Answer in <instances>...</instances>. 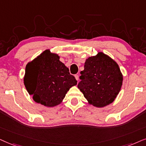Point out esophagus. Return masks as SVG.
Masks as SVG:
<instances>
[{
  "label": "esophagus",
  "mask_w": 146,
  "mask_h": 146,
  "mask_svg": "<svg viewBox=\"0 0 146 146\" xmlns=\"http://www.w3.org/2000/svg\"><path fill=\"white\" fill-rule=\"evenodd\" d=\"M75 79H76L77 81H79V75H75Z\"/></svg>",
  "instance_id": "esophagus-1"
}]
</instances>
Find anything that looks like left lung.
I'll return each mask as SVG.
<instances>
[{
    "label": "left lung",
    "mask_w": 146,
    "mask_h": 146,
    "mask_svg": "<svg viewBox=\"0 0 146 146\" xmlns=\"http://www.w3.org/2000/svg\"><path fill=\"white\" fill-rule=\"evenodd\" d=\"M78 88L89 105L104 108L114 102L123 83L118 64L110 56L99 52L85 60Z\"/></svg>",
    "instance_id": "obj_1"
}]
</instances>
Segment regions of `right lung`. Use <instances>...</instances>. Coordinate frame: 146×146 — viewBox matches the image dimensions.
Instances as JSON below:
<instances>
[{
	"instance_id": "obj_1",
	"label": "right lung",
	"mask_w": 146,
	"mask_h": 146,
	"mask_svg": "<svg viewBox=\"0 0 146 146\" xmlns=\"http://www.w3.org/2000/svg\"><path fill=\"white\" fill-rule=\"evenodd\" d=\"M59 59L57 53L46 49L25 68L23 81L27 91L36 103L48 108L61 104L69 89L77 83Z\"/></svg>"
}]
</instances>
